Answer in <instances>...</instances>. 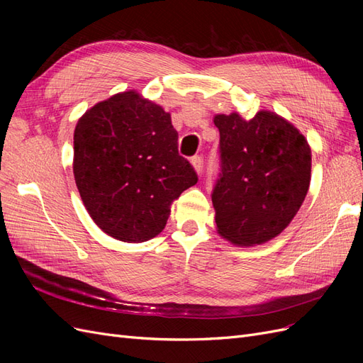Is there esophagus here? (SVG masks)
<instances>
[{
	"label": "esophagus",
	"instance_id": "esophagus-1",
	"mask_svg": "<svg viewBox=\"0 0 363 363\" xmlns=\"http://www.w3.org/2000/svg\"><path fill=\"white\" fill-rule=\"evenodd\" d=\"M191 163H192L194 169H195L196 172H199V174L203 171V159H201V156H194V157L191 159Z\"/></svg>",
	"mask_w": 363,
	"mask_h": 363
}]
</instances>
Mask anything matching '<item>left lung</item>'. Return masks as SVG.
I'll list each match as a JSON object with an SVG mask.
<instances>
[{"label":"left lung","mask_w":363,"mask_h":363,"mask_svg":"<svg viewBox=\"0 0 363 363\" xmlns=\"http://www.w3.org/2000/svg\"><path fill=\"white\" fill-rule=\"evenodd\" d=\"M221 172L212 192L218 233L252 247L280 235L300 211L311 184L312 151L277 113L245 121L216 115Z\"/></svg>","instance_id":"left-lung-1"}]
</instances>
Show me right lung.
Segmentation results:
<instances>
[{"instance_id":"1","label":"right lung","mask_w":363,"mask_h":363,"mask_svg":"<svg viewBox=\"0 0 363 363\" xmlns=\"http://www.w3.org/2000/svg\"><path fill=\"white\" fill-rule=\"evenodd\" d=\"M72 168L95 224L124 242L157 236L172 201L199 182L179 155L171 115L135 91L95 104L79 119Z\"/></svg>"}]
</instances>
